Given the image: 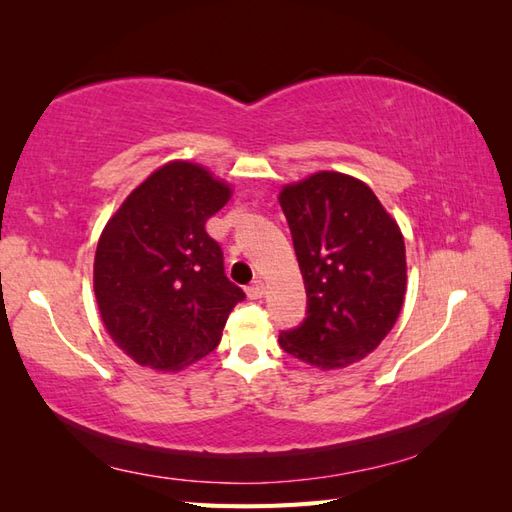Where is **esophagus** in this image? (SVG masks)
<instances>
[{
  "mask_svg": "<svg viewBox=\"0 0 512 512\" xmlns=\"http://www.w3.org/2000/svg\"><path fill=\"white\" fill-rule=\"evenodd\" d=\"M264 292H266V284H264L262 279L253 281V284H250V286L246 288V295H248L250 299H262Z\"/></svg>",
  "mask_w": 512,
  "mask_h": 512,
  "instance_id": "1",
  "label": "esophagus"
}]
</instances>
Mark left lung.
Masks as SVG:
<instances>
[{
    "label": "left lung",
    "instance_id": "obj_1",
    "mask_svg": "<svg viewBox=\"0 0 512 512\" xmlns=\"http://www.w3.org/2000/svg\"><path fill=\"white\" fill-rule=\"evenodd\" d=\"M279 204L308 295V317L279 345L308 363L341 369L363 361L394 328L407 292L400 226L363 180L317 171L286 184Z\"/></svg>",
    "mask_w": 512,
    "mask_h": 512
}]
</instances>
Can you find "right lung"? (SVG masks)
<instances>
[{
    "label": "right lung",
    "instance_id": "1",
    "mask_svg": "<svg viewBox=\"0 0 512 512\" xmlns=\"http://www.w3.org/2000/svg\"><path fill=\"white\" fill-rule=\"evenodd\" d=\"M231 184L189 160L151 171L107 220L94 295L107 334L143 367L176 374L213 352L244 290L226 279L206 220Z\"/></svg>",
    "mask_w": 512,
    "mask_h": 512
}]
</instances>
